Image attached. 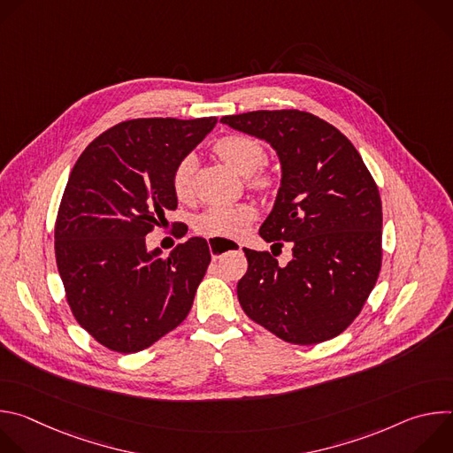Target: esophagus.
<instances>
[{
  "instance_id": "34e87169",
  "label": "esophagus",
  "mask_w": 453,
  "mask_h": 453,
  "mask_svg": "<svg viewBox=\"0 0 453 453\" xmlns=\"http://www.w3.org/2000/svg\"><path fill=\"white\" fill-rule=\"evenodd\" d=\"M208 243H210V252H211L213 260H220V257L229 250H234V249L240 250L242 249V245L238 242H233V240H213V238H210Z\"/></svg>"
}]
</instances>
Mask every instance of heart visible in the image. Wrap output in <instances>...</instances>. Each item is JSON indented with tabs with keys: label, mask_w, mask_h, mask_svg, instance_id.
<instances>
[{
	"label": "heart",
	"mask_w": 453,
	"mask_h": 453,
	"mask_svg": "<svg viewBox=\"0 0 453 453\" xmlns=\"http://www.w3.org/2000/svg\"><path fill=\"white\" fill-rule=\"evenodd\" d=\"M213 150L238 173L249 175L247 182L252 189L267 193L276 186V177L271 172H256L267 161L265 147L256 138L245 134H227L215 142ZM193 175H196V157L184 156L172 172V191L179 201H189L193 196ZM256 219V210L250 204L211 206L197 219V231L210 238H233L245 231Z\"/></svg>",
	"instance_id": "obj_1"
}]
</instances>
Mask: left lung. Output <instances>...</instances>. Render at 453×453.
Segmentation results:
<instances>
[{
	"label": "left lung",
	"mask_w": 453,
	"mask_h": 453,
	"mask_svg": "<svg viewBox=\"0 0 453 453\" xmlns=\"http://www.w3.org/2000/svg\"><path fill=\"white\" fill-rule=\"evenodd\" d=\"M269 142L281 161V188L260 236L290 242L280 265L269 250L245 249L249 269L238 301L285 342L311 346L341 335L362 311L381 269V201L353 143L315 114L281 109L220 119Z\"/></svg>",
	"instance_id": "1"
}]
</instances>
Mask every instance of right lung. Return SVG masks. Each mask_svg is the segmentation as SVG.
Returning <instances> with one entry per match:
<instances>
[{
    "instance_id": "obj_1",
    "label": "right lung",
    "mask_w": 453,
    "mask_h": 453,
    "mask_svg": "<svg viewBox=\"0 0 453 453\" xmlns=\"http://www.w3.org/2000/svg\"><path fill=\"white\" fill-rule=\"evenodd\" d=\"M217 118L121 121L81 154L55 220V260L79 325L116 353L147 349L189 313L211 254L189 238L168 256L145 236L177 208L172 172ZM175 233L182 224L173 222Z\"/></svg>"
}]
</instances>
